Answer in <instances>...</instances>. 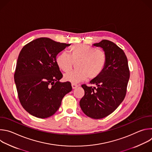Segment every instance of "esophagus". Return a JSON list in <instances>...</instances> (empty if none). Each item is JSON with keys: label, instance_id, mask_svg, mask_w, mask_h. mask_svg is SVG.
Instances as JSON below:
<instances>
[{"label": "esophagus", "instance_id": "esophagus-1", "mask_svg": "<svg viewBox=\"0 0 152 152\" xmlns=\"http://www.w3.org/2000/svg\"><path fill=\"white\" fill-rule=\"evenodd\" d=\"M72 88H73V89H75L77 87L78 85H76V84H75V83H72Z\"/></svg>", "mask_w": 152, "mask_h": 152}]
</instances>
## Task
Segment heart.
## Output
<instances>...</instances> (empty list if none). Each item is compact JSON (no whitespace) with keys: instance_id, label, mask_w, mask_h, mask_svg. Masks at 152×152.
I'll list each match as a JSON object with an SVG mask.
<instances>
[{"instance_id":"obj_1","label":"heart","mask_w":152,"mask_h":152,"mask_svg":"<svg viewBox=\"0 0 152 152\" xmlns=\"http://www.w3.org/2000/svg\"><path fill=\"white\" fill-rule=\"evenodd\" d=\"M69 54L62 52L58 55L56 62L58 68L64 72H69L74 62L77 70L70 72L64 76L66 81L77 83L88 77L93 79L103 71L107 62L106 53L101 49L86 45L77 44L69 50Z\"/></svg>"}]
</instances>
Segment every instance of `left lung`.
<instances>
[{
    "instance_id": "obj_1",
    "label": "left lung",
    "mask_w": 152,
    "mask_h": 152,
    "mask_svg": "<svg viewBox=\"0 0 152 152\" xmlns=\"http://www.w3.org/2000/svg\"><path fill=\"white\" fill-rule=\"evenodd\" d=\"M93 46L103 49L107 62L102 73L90 82L93 86L82 85L85 95L79 104L86 115L100 119L113 113L123 101L130 72L124 51L115 43L103 39Z\"/></svg>"
}]
</instances>
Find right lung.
<instances>
[{
  "label": "right lung",
  "instance_id": "add662e5",
  "mask_svg": "<svg viewBox=\"0 0 152 152\" xmlns=\"http://www.w3.org/2000/svg\"><path fill=\"white\" fill-rule=\"evenodd\" d=\"M70 45L42 37L21 50L14 80L20 102L31 115L40 118L53 115L72 90L69 82L59 81L62 74L56 62V55Z\"/></svg>",
  "mask_w": 152,
  "mask_h": 152
}]
</instances>
